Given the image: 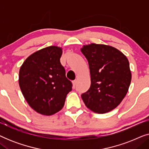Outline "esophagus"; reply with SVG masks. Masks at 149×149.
I'll return each mask as SVG.
<instances>
[{
  "label": "esophagus",
  "instance_id": "1",
  "mask_svg": "<svg viewBox=\"0 0 149 149\" xmlns=\"http://www.w3.org/2000/svg\"><path fill=\"white\" fill-rule=\"evenodd\" d=\"M76 85H77V81H72V85H73V88H75V87H76Z\"/></svg>",
  "mask_w": 149,
  "mask_h": 149
}]
</instances>
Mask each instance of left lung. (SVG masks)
Wrapping results in <instances>:
<instances>
[{"instance_id":"8db88e82","label":"left lung","mask_w":149,"mask_h":149,"mask_svg":"<svg viewBox=\"0 0 149 149\" xmlns=\"http://www.w3.org/2000/svg\"><path fill=\"white\" fill-rule=\"evenodd\" d=\"M88 61L91 85L81 97L86 107L103 114L115 109L127 93L132 79L130 63L113 47L91 43L81 49Z\"/></svg>"}]
</instances>
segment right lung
<instances>
[{"label": "right lung", "mask_w": 149, "mask_h": 149, "mask_svg": "<svg viewBox=\"0 0 149 149\" xmlns=\"http://www.w3.org/2000/svg\"><path fill=\"white\" fill-rule=\"evenodd\" d=\"M62 49L50 46L34 52L22 65L19 85L30 107L43 115L62 109L72 84L60 63Z\"/></svg>", "instance_id": "obj_1"}]
</instances>
